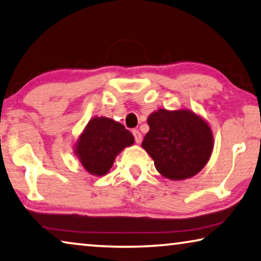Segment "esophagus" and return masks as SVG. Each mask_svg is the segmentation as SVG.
I'll list each match as a JSON object with an SVG mask.
<instances>
[{
  "instance_id": "obj_1",
  "label": "esophagus",
  "mask_w": 261,
  "mask_h": 261,
  "mask_svg": "<svg viewBox=\"0 0 261 261\" xmlns=\"http://www.w3.org/2000/svg\"><path fill=\"white\" fill-rule=\"evenodd\" d=\"M132 134H134V136H135V140H136V143H137V144H140V143H142V138H143V136H142V134H140V132H139L138 130H134V131H132Z\"/></svg>"
}]
</instances>
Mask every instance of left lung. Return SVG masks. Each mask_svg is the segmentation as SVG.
I'll return each instance as SVG.
<instances>
[{
    "mask_svg": "<svg viewBox=\"0 0 261 261\" xmlns=\"http://www.w3.org/2000/svg\"><path fill=\"white\" fill-rule=\"evenodd\" d=\"M147 124L142 146L161 175L180 181L203 169L214 150L213 130L203 117L185 108H160L148 116Z\"/></svg>",
    "mask_w": 261,
    "mask_h": 261,
    "instance_id": "8db88e82",
    "label": "left lung"
}]
</instances>
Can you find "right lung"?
I'll return each mask as SVG.
<instances>
[{"instance_id":"obj_1","label":"right lung","mask_w":261,"mask_h":261,"mask_svg":"<svg viewBox=\"0 0 261 261\" xmlns=\"http://www.w3.org/2000/svg\"><path fill=\"white\" fill-rule=\"evenodd\" d=\"M135 137L123 124L96 116L85 126L74 144V155L94 176H103L113 167L124 148L134 145Z\"/></svg>"}]
</instances>
